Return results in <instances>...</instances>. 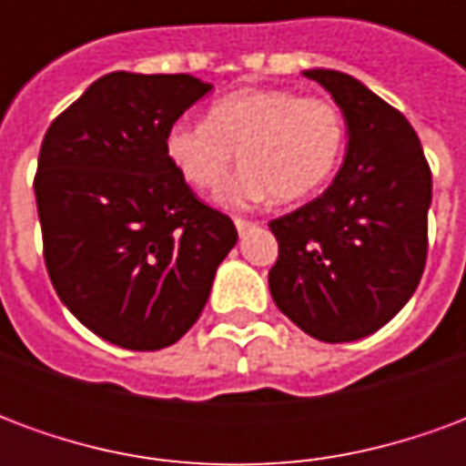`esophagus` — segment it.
Returning <instances> with one entry per match:
<instances>
[{"instance_id": "1", "label": "esophagus", "mask_w": 466, "mask_h": 466, "mask_svg": "<svg viewBox=\"0 0 466 466\" xmlns=\"http://www.w3.org/2000/svg\"><path fill=\"white\" fill-rule=\"evenodd\" d=\"M234 224H237V232L239 234L252 232L254 227H257V222H252V219H242V217H237V219H234Z\"/></svg>"}]
</instances>
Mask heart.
<instances>
[{"label": "heart", "instance_id": "1", "mask_svg": "<svg viewBox=\"0 0 466 466\" xmlns=\"http://www.w3.org/2000/svg\"><path fill=\"white\" fill-rule=\"evenodd\" d=\"M347 127L324 96L294 89H239L219 96L207 122L179 119L167 129L164 152L194 189H214L239 149L242 167L219 199L249 207L274 197L299 202L319 192L342 159Z\"/></svg>", "mask_w": 466, "mask_h": 466}]
</instances>
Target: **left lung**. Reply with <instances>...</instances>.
<instances>
[{
  "label": "left lung",
  "instance_id": "left-lung-1",
  "mask_svg": "<svg viewBox=\"0 0 466 466\" xmlns=\"http://www.w3.org/2000/svg\"><path fill=\"white\" fill-rule=\"evenodd\" d=\"M304 76L334 96L350 144L327 192L269 222L279 242L269 292L314 339L354 342L390 322L420 284L431 172L400 109L342 72Z\"/></svg>",
  "mask_w": 466,
  "mask_h": 466
}]
</instances>
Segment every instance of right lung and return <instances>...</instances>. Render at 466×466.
I'll return each instance as SVG.
<instances>
[{
    "instance_id": "obj_1",
    "label": "right lung",
    "mask_w": 466,
    "mask_h": 466,
    "mask_svg": "<svg viewBox=\"0 0 466 466\" xmlns=\"http://www.w3.org/2000/svg\"><path fill=\"white\" fill-rule=\"evenodd\" d=\"M212 85L112 72L49 124L35 194L45 264L86 329L134 351L187 334L237 244L227 214L197 199L164 137Z\"/></svg>"
}]
</instances>
